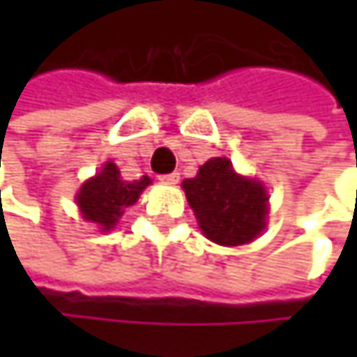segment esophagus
I'll use <instances>...</instances> for the list:
<instances>
[{"mask_svg":"<svg viewBox=\"0 0 357 357\" xmlns=\"http://www.w3.org/2000/svg\"><path fill=\"white\" fill-rule=\"evenodd\" d=\"M159 179H161L163 183H178L179 174H178V172H174V174H165V176H161Z\"/></svg>","mask_w":357,"mask_h":357,"instance_id":"obj_1","label":"esophagus"}]
</instances>
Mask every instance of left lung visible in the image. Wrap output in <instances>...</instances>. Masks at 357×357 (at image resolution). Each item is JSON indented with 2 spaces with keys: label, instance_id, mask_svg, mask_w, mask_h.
Instances as JSON below:
<instances>
[{
  "label": "left lung",
  "instance_id": "1",
  "mask_svg": "<svg viewBox=\"0 0 357 357\" xmlns=\"http://www.w3.org/2000/svg\"><path fill=\"white\" fill-rule=\"evenodd\" d=\"M181 185L208 240L221 246H240L264 229L268 196L258 181L238 176L229 159H208L196 178Z\"/></svg>",
  "mask_w": 357,
  "mask_h": 357
}]
</instances>
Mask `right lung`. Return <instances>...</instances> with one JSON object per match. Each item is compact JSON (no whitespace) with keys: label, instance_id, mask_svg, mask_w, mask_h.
Segmentation results:
<instances>
[{"label":"right lung","instance_id":"obj_1","mask_svg":"<svg viewBox=\"0 0 357 357\" xmlns=\"http://www.w3.org/2000/svg\"><path fill=\"white\" fill-rule=\"evenodd\" d=\"M149 183L151 179L146 176L132 181L121 179L117 165L109 161L97 178L89 179L80 188L76 202L86 221L99 223L101 229H111L119 221L123 211L138 200L140 192Z\"/></svg>","mask_w":357,"mask_h":357}]
</instances>
